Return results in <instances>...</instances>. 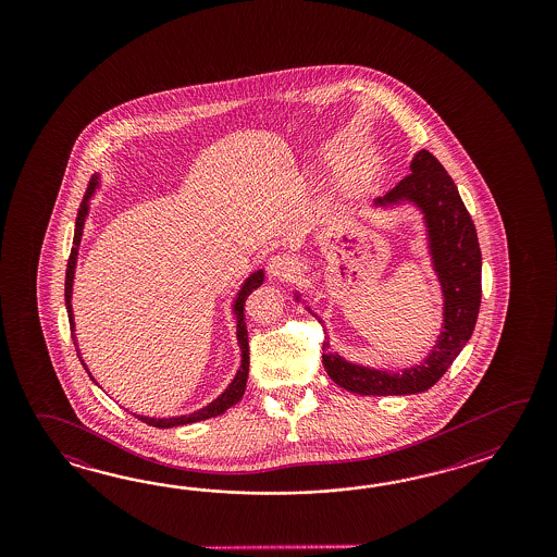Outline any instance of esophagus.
<instances>
[{
    "label": "esophagus",
    "mask_w": 557,
    "mask_h": 557,
    "mask_svg": "<svg viewBox=\"0 0 557 557\" xmlns=\"http://www.w3.org/2000/svg\"><path fill=\"white\" fill-rule=\"evenodd\" d=\"M269 274L276 281H290L298 274V262L288 255H276L269 261Z\"/></svg>",
    "instance_id": "obj_1"
}]
</instances>
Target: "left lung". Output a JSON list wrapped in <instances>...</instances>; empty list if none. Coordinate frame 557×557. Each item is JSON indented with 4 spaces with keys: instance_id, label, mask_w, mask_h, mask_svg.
Returning a JSON list of instances; mask_svg holds the SVG:
<instances>
[{
    "instance_id": "1",
    "label": "left lung",
    "mask_w": 557,
    "mask_h": 557,
    "mask_svg": "<svg viewBox=\"0 0 557 557\" xmlns=\"http://www.w3.org/2000/svg\"><path fill=\"white\" fill-rule=\"evenodd\" d=\"M406 177L379 205L416 202L426 219L430 250L444 293V331L432 355L420 367L388 374L358 367L329 352L322 343V364L344 391L360 396H403L428 391L450 368L472 336L482 300V252L472 216L450 175L434 154L422 149Z\"/></svg>"
}]
</instances>
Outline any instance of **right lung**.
I'll use <instances>...</instances> for the list:
<instances>
[{
    "label": "right lung",
    "mask_w": 557,
    "mask_h": 557,
    "mask_svg": "<svg viewBox=\"0 0 557 557\" xmlns=\"http://www.w3.org/2000/svg\"><path fill=\"white\" fill-rule=\"evenodd\" d=\"M94 187L95 178L94 183H91V187L87 189V195H85L84 201L79 205V211H77L72 255H70V261H67V271H65V307H67V314H70L72 338H75V336H73V326H75V324H73L72 312L73 274H75V261H77V247H79V240H82L85 216H87V199H89V195H91ZM262 281H264V274H262V271H257V273L250 274L249 278H247V283L243 284V288H240V293H238V300L237 305H235V310H237L238 317L237 336L238 344H240V348H243V364H240V370H238L235 380L231 382V386H228V388H226V391L223 392V394H221L213 404H209L207 408H202V410L195 412V414L178 416V418H147V416H137L141 422L154 428H173L183 426V424H193V422H201V420H209V418H214V416L223 414V412H226L231 406H235V404L243 398L245 388H247V379H249V338H247V326H245V312H243V305H245L247 296H249L257 286H261ZM77 352H79V350H77ZM82 364H84V362H82ZM84 368L87 370L85 364Z\"/></svg>",
    "instance_id": "add662e5"
}]
</instances>
